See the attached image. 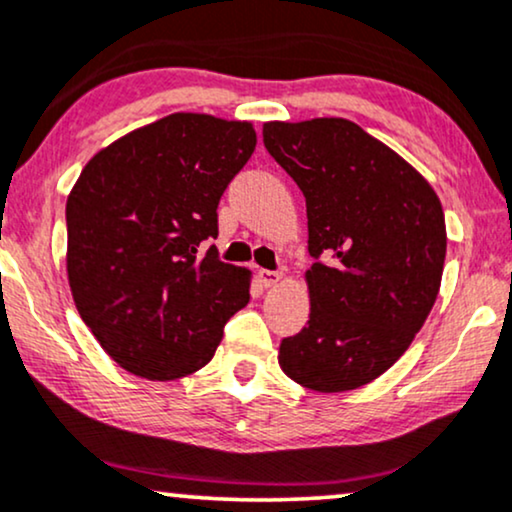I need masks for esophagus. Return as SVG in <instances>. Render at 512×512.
I'll use <instances>...</instances> for the list:
<instances>
[{
    "label": "esophagus",
    "mask_w": 512,
    "mask_h": 512,
    "mask_svg": "<svg viewBox=\"0 0 512 512\" xmlns=\"http://www.w3.org/2000/svg\"><path fill=\"white\" fill-rule=\"evenodd\" d=\"M283 279L281 272H269V269H260V283L262 286H276Z\"/></svg>",
    "instance_id": "esophagus-1"
}]
</instances>
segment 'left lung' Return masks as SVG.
<instances>
[{
    "mask_svg": "<svg viewBox=\"0 0 512 512\" xmlns=\"http://www.w3.org/2000/svg\"><path fill=\"white\" fill-rule=\"evenodd\" d=\"M264 147L307 207L310 319L279 365L319 393L350 391L408 350L439 295L446 219L434 188L348 119L269 121Z\"/></svg>",
    "mask_w": 512,
    "mask_h": 512,
    "instance_id": "obj_1",
    "label": "left lung"
}]
</instances>
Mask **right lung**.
<instances>
[{"label": "right lung", "instance_id": "1", "mask_svg": "<svg viewBox=\"0 0 512 512\" xmlns=\"http://www.w3.org/2000/svg\"><path fill=\"white\" fill-rule=\"evenodd\" d=\"M257 145L248 121L169 114L123 135L66 200V272L80 317L116 365L152 381L212 360L250 300V272L219 260L217 207Z\"/></svg>", "mask_w": 512, "mask_h": 512}]
</instances>
